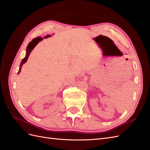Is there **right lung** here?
Wrapping results in <instances>:
<instances>
[{"label": "right lung", "mask_w": 150, "mask_h": 150, "mask_svg": "<svg viewBox=\"0 0 150 150\" xmlns=\"http://www.w3.org/2000/svg\"><path fill=\"white\" fill-rule=\"evenodd\" d=\"M50 35H46L45 37V38H48L49 37ZM42 40V38L41 37H37V38H33V39L32 40V41H31L30 42V43L28 44L27 47H26V56L25 58H23L22 59L21 62V64H20V70H19V71H18V74L21 71V67L23 66V64L24 63H25L26 62V61H27L28 58V56L30 55V52H31V51H32V50L33 49V48L35 47V45L39 42L40 41H41Z\"/></svg>", "instance_id": "1"}]
</instances>
